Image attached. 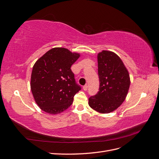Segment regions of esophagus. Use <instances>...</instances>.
I'll return each mask as SVG.
<instances>
[{
    "mask_svg": "<svg viewBox=\"0 0 159 159\" xmlns=\"http://www.w3.org/2000/svg\"><path fill=\"white\" fill-rule=\"evenodd\" d=\"M83 89H84V91H87V90H88V85H87V84H85V85H84Z\"/></svg>",
    "mask_w": 159,
    "mask_h": 159,
    "instance_id": "1",
    "label": "esophagus"
}]
</instances>
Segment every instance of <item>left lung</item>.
Instances as JSON below:
<instances>
[{
  "label": "left lung",
  "mask_w": 159,
  "mask_h": 159,
  "mask_svg": "<svg viewBox=\"0 0 159 159\" xmlns=\"http://www.w3.org/2000/svg\"><path fill=\"white\" fill-rule=\"evenodd\" d=\"M99 91L89 98V105L101 113L117 109L125 99L130 86L129 74L121 58L103 50L98 55Z\"/></svg>",
  "instance_id": "8db88e82"
}]
</instances>
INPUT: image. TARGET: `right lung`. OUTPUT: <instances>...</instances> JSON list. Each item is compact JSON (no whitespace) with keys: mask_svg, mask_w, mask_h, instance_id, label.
<instances>
[{"mask_svg":"<svg viewBox=\"0 0 159 159\" xmlns=\"http://www.w3.org/2000/svg\"><path fill=\"white\" fill-rule=\"evenodd\" d=\"M79 57V54L64 48H54L34 65L31 91L36 103L44 111L60 113L73 103L81 86L76 83L71 66Z\"/></svg>","mask_w":159,"mask_h":159,"instance_id":"right-lung-1","label":"right lung"}]
</instances>
